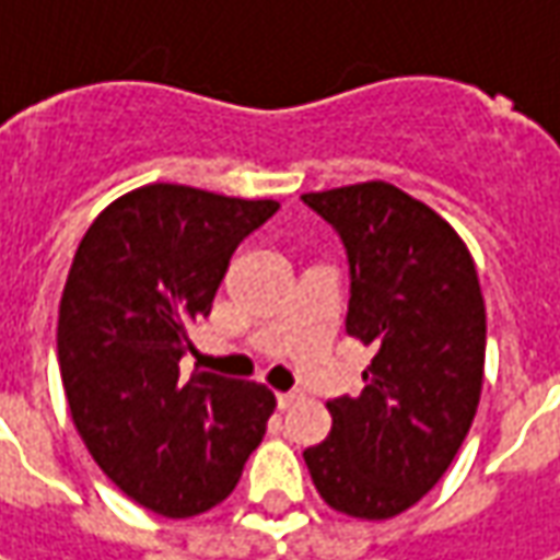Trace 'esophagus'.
Listing matches in <instances>:
<instances>
[{
  "instance_id": "34e87169",
  "label": "esophagus",
  "mask_w": 560,
  "mask_h": 560,
  "mask_svg": "<svg viewBox=\"0 0 560 560\" xmlns=\"http://www.w3.org/2000/svg\"><path fill=\"white\" fill-rule=\"evenodd\" d=\"M299 398H302V393H277V405H280V408H292Z\"/></svg>"
}]
</instances>
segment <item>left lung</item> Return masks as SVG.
<instances>
[{"instance_id":"8db88e82","label":"left lung","mask_w":560,"mask_h":560,"mask_svg":"<svg viewBox=\"0 0 560 560\" xmlns=\"http://www.w3.org/2000/svg\"><path fill=\"white\" fill-rule=\"evenodd\" d=\"M349 258L346 334L374 346L361 396L327 401L330 436L305 448L320 499L386 521L420 502L474 423L486 305L462 236L393 184L305 192Z\"/></svg>"}]
</instances>
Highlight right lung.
Wrapping results in <instances>:
<instances>
[{
  "mask_svg": "<svg viewBox=\"0 0 560 560\" xmlns=\"http://www.w3.org/2000/svg\"><path fill=\"white\" fill-rule=\"evenodd\" d=\"M277 208L152 184L108 205L77 246L58 308L68 408L105 477L162 517L224 502L277 408L261 383L180 374L186 330Z\"/></svg>",
  "mask_w": 560,
  "mask_h": 560,
  "instance_id": "obj_1",
  "label": "right lung"
}]
</instances>
